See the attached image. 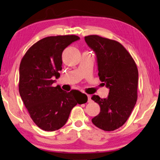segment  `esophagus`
I'll use <instances>...</instances> for the list:
<instances>
[{
  "instance_id": "esophagus-1",
  "label": "esophagus",
  "mask_w": 160,
  "mask_h": 160,
  "mask_svg": "<svg viewBox=\"0 0 160 160\" xmlns=\"http://www.w3.org/2000/svg\"><path fill=\"white\" fill-rule=\"evenodd\" d=\"M87 97H88V102H91L92 99H91V96L90 95H87Z\"/></svg>"
}]
</instances>
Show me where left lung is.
Instances as JSON below:
<instances>
[{
	"instance_id": "1",
	"label": "left lung",
	"mask_w": 160,
	"mask_h": 160,
	"mask_svg": "<svg viewBox=\"0 0 160 160\" xmlns=\"http://www.w3.org/2000/svg\"><path fill=\"white\" fill-rule=\"evenodd\" d=\"M85 41L97 55L98 75L109 88L107 99L93 95L100 112L92 119L96 127L113 131L125 124L136 104L138 72L136 62L118 42L97 35L86 36Z\"/></svg>"
}]
</instances>
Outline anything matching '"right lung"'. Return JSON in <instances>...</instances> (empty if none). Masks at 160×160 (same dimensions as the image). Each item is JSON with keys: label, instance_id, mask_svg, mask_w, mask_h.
<instances>
[{"label": "right lung", "instance_id": "obj_1", "mask_svg": "<svg viewBox=\"0 0 160 160\" xmlns=\"http://www.w3.org/2000/svg\"><path fill=\"white\" fill-rule=\"evenodd\" d=\"M79 39L74 35L44 38L30 47L21 61L20 96L32 121L44 131L61 128L73 107L88 100L79 90L67 92L52 86L53 78H58L62 70L63 50Z\"/></svg>", "mask_w": 160, "mask_h": 160}]
</instances>
